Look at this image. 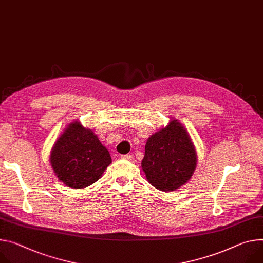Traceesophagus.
<instances>
[{"mask_svg": "<svg viewBox=\"0 0 263 263\" xmlns=\"http://www.w3.org/2000/svg\"><path fill=\"white\" fill-rule=\"evenodd\" d=\"M122 158H123V159H126V160H129V161H131V162H133V161H134V157H133L132 155H130V154L122 155Z\"/></svg>", "mask_w": 263, "mask_h": 263, "instance_id": "esophagus-1", "label": "esophagus"}]
</instances>
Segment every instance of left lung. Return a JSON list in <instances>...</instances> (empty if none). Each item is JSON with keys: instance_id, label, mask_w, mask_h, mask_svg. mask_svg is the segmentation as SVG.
<instances>
[{"instance_id": "1", "label": "left lung", "mask_w": 263, "mask_h": 263, "mask_svg": "<svg viewBox=\"0 0 263 263\" xmlns=\"http://www.w3.org/2000/svg\"><path fill=\"white\" fill-rule=\"evenodd\" d=\"M196 164V150L187 131L171 119L168 126L148 138L141 168L154 187L171 192L190 180Z\"/></svg>"}]
</instances>
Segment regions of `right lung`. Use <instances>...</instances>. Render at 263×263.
Instances as JSON below:
<instances>
[{"instance_id":"add662e5","label":"right lung","mask_w":263,"mask_h":263,"mask_svg":"<svg viewBox=\"0 0 263 263\" xmlns=\"http://www.w3.org/2000/svg\"><path fill=\"white\" fill-rule=\"evenodd\" d=\"M112 162L99 137L79 121L70 123L51 150L50 163L67 186L83 189L98 181Z\"/></svg>"}]
</instances>
